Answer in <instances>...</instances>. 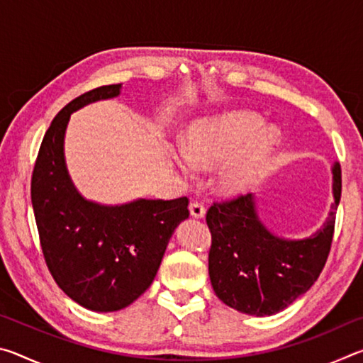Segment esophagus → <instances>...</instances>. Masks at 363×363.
I'll use <instances>...</instances> for the list:
<instances>
[{"label":"esophagus","instance_id":"34e87169","mask_svg":"<svg viewBox=\"0 0 363 363\" xmlns=\"http://www.w3.org/2000/svg\"><path fill=\"white\" fill-rule=\"evenodd\" d=\"M189 208H190V214H192L194 218H203L205 216V205L200 203V201H192Z\"/></svg>","mask_w":363,"mask_h":363}]
</instances>
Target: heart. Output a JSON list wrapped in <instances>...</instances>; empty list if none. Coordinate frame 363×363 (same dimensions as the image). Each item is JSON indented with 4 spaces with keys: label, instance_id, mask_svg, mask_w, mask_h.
I'll return each mask as SVG.
<instances>
[{
    "label": "heart",
    "instance_id": "obj_1",
    "mask_svg": "<svg viewBox=\"0 0 363 363\" xmlns=\"http://www.w3.org/2000/svg\"><path fill=\"white\" fill-rule=\"evenodd\" d=\"M261 125L259 116L250 112H232L196 121L184 136L182 153L195 168L208 169L219 164L218 187L224 192H235L255 179L279 143V131L272 126L260 130ZM245 138L249 139L247 143L236 150Z\"/></svg>",
    "mask_w": 363,
    "mask_h": 363
}]
</instances>
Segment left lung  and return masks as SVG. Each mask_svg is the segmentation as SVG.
Returning <instances> with one entry per match:
<instances>
[{"label": "left lung", "mask_w": 363, "mask_h": 363, "mask_svg": "<svg viewBox=\"0 0 363 363\" xmlns=\"http://www.w3.org/2000/svg\"><path fill=\"white\" fill-rule=\"evenodd\" d=\"M335 203L323 229L306 240L286 242L257 220L255 199L238 194L206 211L211 232L208 270L214 293L250 315H272L304 294L318 279L333 242L341 199V168H333Z\"/></svg>", "instance_id": "8db88e82"}]
</instances>
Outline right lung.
Masks as SVG:
<instances>
[{
	"instance_id": "right-lung-1",
	"label": "right lung",
	"mask_w": 363,
	"mask_h": 363,
	"mask_svg": "<svg viewBox=\"0 0 363 363\" xmlns=\"http://www.w3.org/2000/svg\"><path fill=\"white\" fill-rule=\"evenodd\" d=\"M120 94L99 86L67 104L43 138L32 174V205L46 266L65 294L86 309L113 312L136 301L155 279L169 237L189 218V199L101 206L73 189L64 162L70 113Z\"/></svg>"
}]
</instances>
